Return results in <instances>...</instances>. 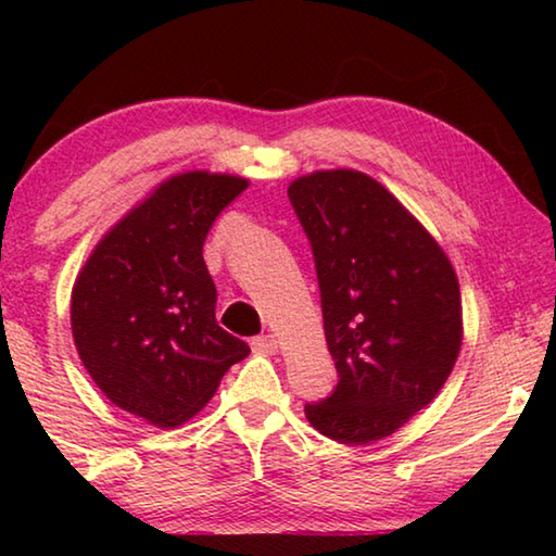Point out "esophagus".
Listing matches in <instances>:
<instances>
[{"label":"esophagus","instance_id":"1","mask_svg":"<svg viewBox=\"0 0 556 556\" xmlns=\"http://www.w3.org/2000/svg\"><path fill=\"white\" fill-rule=\"evenodd\" d=\"M252 351L255 353H262V355H271V353H277V338L271 336V333H267V336H255L252 338Z\"/></svg>","mask_w":556,"mask_h":556}]
</instances>
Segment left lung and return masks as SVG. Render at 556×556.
<instances>
[{
	"label": "left lung",
	"instance_id": "1",
	"mask_svg": "<svg viewBox=\"0 0 556 556\" xmlns=\"http://www.w3.org/2000/svg\"><path fill=\"white\" fill-rule=\"evenodd\" d=\"M314 252L338 384L306 419L341 444L390 437L437 397L460 351V291L444 250L375 178L351 168L289 186Z\"/></svg>",
	"mask_w": 556,
	"mask_h": 556
}]
</instances>
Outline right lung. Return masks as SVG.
<instances>
[{"label": "right lung", "instance_id": "obj_1", "mask_svg": "<svg viewBox=\"0 0 556 556\" xmlns=\"http://www.w3.org/2000/svg\"><path fill=\"white\" fill-rule=\"evenodd\" d=\"M248 181L188 172L164 181L92 250L75 279L78 355L110 402L154 427L191 419L250 345L215 321L203 242Z\"/></svg>", "mask_w": 556, "mask_h": 556}]
</instances>
